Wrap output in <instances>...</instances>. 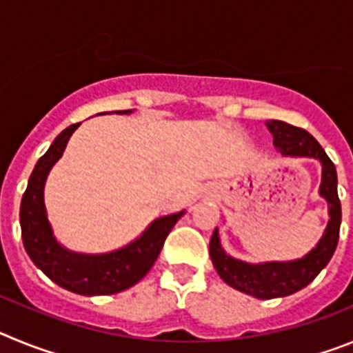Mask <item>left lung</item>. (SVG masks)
<instances>
[{"instance_id": "left-lung-1", "label": "left lung", "mask_w": 353, "mask_h": 353, "mask_svg": "<svg viewBox=\"0 0 353 353\" xmlns=\"http://www.w3.org/2000/svg\"><path fill=\"white\" fill-rule=\"evenodd\" d=\"M269 130L274 136L277 150L283 155L293 157H314L322 162V185L320 194L329 201L330 221L316 248L302 260L286 263L249 265L228 256L221 249L217 230L210 239V258L217 274L232 288L258 299L286 297L310 285L320 270L329 263L338 248L339 224H341V203L338 198V174L336 168L320 143L301 127H293L279 120H270Z\"/></svg>"}]
</instances>
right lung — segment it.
Listing matches in <instances>:
<instances>
[{"mask_svg":"<svg viewBox=\"0 0 353 353\" xmlns=\"http://www.w3.org/2000/svg\"><path fill=\"white\" fill-rule=\"evenodd\" d=\"M118 113L125 114L130 111ZM77 127L79 123L67 127L37 162L21 201V235L31 261L58 286L79 295H113L130 288L146 276L157 260L171 228L183 212L154 221L136 242L120 251L88 256L61 248L52 236L46 215L43 183L49 170L61 157L67 141Z\"/></svg>","mask_w":353,"mask_h":353,"instance_id":"right-lung-1","label":"right lung"}]
</instances>
